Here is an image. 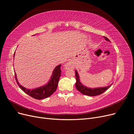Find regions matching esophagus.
<instances>
[{"instance_id":"1","label":"esophagus","mask_w":134,"mask_h":134,"mask_svg":"<svg viewBox=\"0 0 134 134\" xmlns=\"http://www.w3.org/2000/svg\"><path fill=\"white\" fill-rule=\"evenodd\" d=\"M64 66H65V68L66 69H70V68H73V67H74V64L73 63H72V62L71 61H70L67 62L65 65H64Z\"/></svg>"}]
</instances>
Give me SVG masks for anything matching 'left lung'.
<instances>
[{
	"label": "left lung",
	"mask_w": 134,
	"mask_h": 134,
	"mask_svg": "<svg viewBox=\"0 0 134 134\" xmlns=\"http://www.w3.org/2000/svg\"><path fill=\"white\" fill-rule=\"evenodd\" d=\"M104 38L105 39V40L108 41H110L109 40L107 37L104 36ZM76 73V83L75 84L76 87L77 88V90L80 91L81 93H82L83 94L87 95L88 96H96L98 95H100L106 91L112 85H110V86H108L107 87H100V88H88L87 87H86L84 85H83L80 82V77H79L78 73L77 71L76 70L75 71Z\"/></svg>",
	"instance_id": "8db88e82"
}]
</instances>
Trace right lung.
I'll return each mask as SVG.
<instances>
[{
    "instance_id": "1",
    "label": "right lung",
    "mask_w": 134,
    "mask_h": 134,
    "mask_svg": "<svg viewBox=\"0 0 134 134\" xmlns=\"http://www.w3.org/2000/svg\"><path fill=\"white\" fill-rule=\"evenodd\" d=\"M14 55L15 53L14 54ZM61 64H59L54 69L50 80L47 84L42 87L33 89V90H30V89L29 90V89L24 88L20 85L17 80L15 72V78L16 81L19 87L27 94L35 99H43L44 98H46L51 96L56 91L57 88L59 79L61 76Z\"/></svg>"
}]
</instances>
